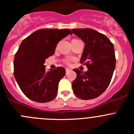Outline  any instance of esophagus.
<instances>
[{"instance_id":"esophagus-1","label":"esophagus","mask_w":134,"mask_h":134,"mask_svg":"<svg viewBox=\"0 0 134 134\" xmlns=\"http://www.w3.org/2000/svg\"><path fill=\"white\" fill-rule=\"evenodd\" d=\"M70 71H71V69H70L69 68H66V72H67V73L69 72Z\"/></svg>"}]
</instances>
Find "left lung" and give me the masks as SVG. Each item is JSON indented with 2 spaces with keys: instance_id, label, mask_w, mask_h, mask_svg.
Wrapping results in <instances>:
<instances>
[{
  "instance_id": "8db88e82",
  "label": "left lung",
  "mask_w": 134,
  "mask_h": 134,
  "mask_svg": "<svg viewBox=\"0 0 134 134\" xmlns=\"http://www.w3.org/2000/svg\"><path fill=\"white\" fill-rule=\"evenodd\" d=\"M71 30L84 42L80 62L88 69L85 72L78 69H73L77 75L72 83L73 92L82 100L97 98L108 87L115 69L113 44L105 35L93 29L75 28Z\"/></svg>"
}]
</instances>
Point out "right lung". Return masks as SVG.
I'll return each mask as SVG.
<instances>
[{"label": "right lung", "instance_id": "1", "mask_svg": "<svg viewBox=\"0 0 134 134\" xmlns=\"http://www.w3.org/2000/svg\"><path fill=\"white\" fill-rule=\"evenodd\" d=\"M72 34L69 29H40L25 39L15 55L14 76L23 93L37 102H48L56 97L63 67L46 71L45 59L54 54L59 41Z\"/></svg>", "mask_w": 134, "mask_h": 134}]
</instances>
